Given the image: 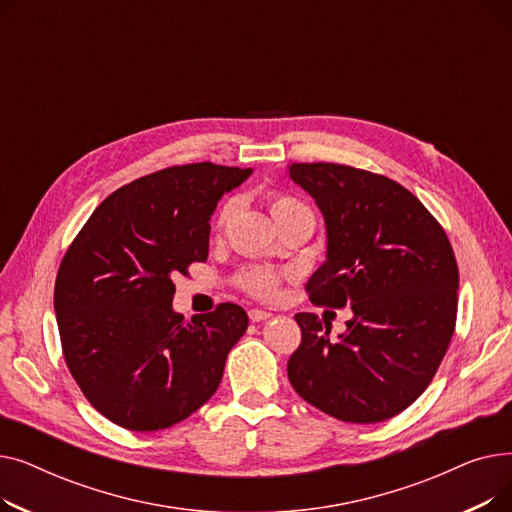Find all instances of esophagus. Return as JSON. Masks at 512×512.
<instances>
[{"label":"esophagus","instance_id":"obj_1","mask_svg":"<svg viewBox=\"0 0 512 512\" xmlns=\"http://www.w3.org/2000/svg\"><path fill=\"white\" fill-rule=\"evenodd\" d=\"M270 317H272L270 311H263V309H251L249 311L251 321H263V319H270Z\"/></svg>","mask_w":512,"mask_h":512}]
</instances>
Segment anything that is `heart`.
Instances as JSON below:
<instances>
[{
	"label": "heart",
	"instance_id": "heart-1",
	"mask_svg": "<svg viewBox=\"0 0 512 512\" xmlns=\"http://www.w3.org/2000/svg\"><path fill=\"white\" fill-rule=\"evenodd\" d=\"M267 203H270V211L274 215V220L278 222L280 228L292 224V222H299V220H309L315 222V215L311 211V207L301 201L299 197H294L290 193L284 191H270L267 193ZM236 207V199L228 197L220 209L218 215H215V230H220L226 226V222L230 220V215ZM284 274L274 272V270H267V267H247V270H242L236 278L238 286L249 292L251 297L257 299H272L276 297V292L282 284Z\"/></svg>",
	"mask_w": 512,
	"mask_h": 512
}]
</instances>
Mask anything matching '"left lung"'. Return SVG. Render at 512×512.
<instances>
[{
	"mask_svg": "<svg viewBox=\"0 0 512 512\" xmlns=\"http://www.w3.org/2000/svg\"><path fill=\"white\" fill-rule=\"evenodd\" d=\"M290 178L326 218L328 259L305 290L317 307H348L346 332L297 313L301 344L288 380L346 423L386 421L423 394L456 326L459 265L440 222L405 186L342 164H292Z\"/></svg>",
	"mask_w": 512,
	"mask_h": 512,
	"instance_id": "obj_1",
	"label": "left lung"
}]
</instances>
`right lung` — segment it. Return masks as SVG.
<instances>
[{
	"instance_id": "obj_1",
	"label": "right lung",
	"mask_w": 512,
	"mask_h": 512,
	"mask_svg": "<svg viewBox=\"0 0 512 512\" xmlns=\"http://www.w3.org/2000/svg\"><path fill=\"white\" fill-rule=\"evenodd\" d=\"M251 170L172 166L132 180L93 211L60 263L62 353L91 405L130 432L166 429L218 390L249 317L220 303L186 321L174 278L207 261L209 218Z\"/></svg>"
}]
</instances>
